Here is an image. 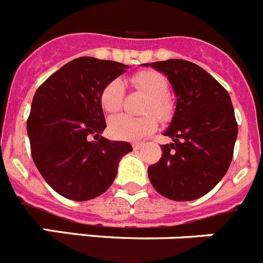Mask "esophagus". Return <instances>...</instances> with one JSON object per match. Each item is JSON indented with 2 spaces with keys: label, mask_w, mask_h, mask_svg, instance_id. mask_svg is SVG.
Masks as SVG:
<instances>
[{
  "label": "esophagus",
  "mask_w": 263,
  "mask_h": 263,
  "mask_svg": "<svg viewBox=\"0 0 263 263\" xmlns=\"http://www.w3.org/2000/svg\"><path fill=\"white\" fill-rule=\"evenodd\" d=\"M141 146H143V144H141V143H135L134 145H132V148H134L135 151H137V149H140Z\"/></svg>",
  "instance_id": "1"
}]
</instances>
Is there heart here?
Segmentation results:
<instances>
[{
    "mask_svg": "<svg viewBox=\"0 0 263 263\" xmlns=\"http://www.w3.org/2000/svg\"><path fill=\"white\" fill-rule=\"evenodd\" d=\"M132 85L137 90L148 96L144 114H155L160 120H169L174 111L172 99L166 94L167 81L164 74L157 70H141L132 76ZM124 99V86L120 80L107 82L101 91V105L103 110L114 114L120 110ZM157 128V120L153 115L143 118H131L118 115L108 122V134L117 140H141Z\"/></svg>",
    "mask_w": 263,
    "mask_h": 263,
    "instance_id": "1",
    "label": "heart"
}]
</instances>
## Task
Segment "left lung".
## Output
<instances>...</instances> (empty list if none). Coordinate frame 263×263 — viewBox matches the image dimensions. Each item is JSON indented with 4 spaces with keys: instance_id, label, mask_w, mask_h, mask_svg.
I'll use <instances>...</instances> for the list:
<instances>
[{
    "instance_id": "8db88e82",
    "label": "left lung",
    "mask_w": 263,
    "mask_h": 263,
    "mask_svg": "<svg viewBox=\"0 0 263 263\" xmlns=\"http://www.w3.org/2000/svg\"><path fill=\"white\" fill-rule=\"evenodd\" d=\"M151 65L172 84L177 105L157 164L148 167L155 190L172 200H194L221 181L233 157L237 122L231 97L210 73L179 59Z\"/></svg>"
}]
</instances>
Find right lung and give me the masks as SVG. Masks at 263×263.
Here are the masks:
<instances>
[{
	"instance_id": "obj_1",
	"label": "right lung",
	"mask_w": 263,
	"mask_h": 263,
	"mask_svg": "<svg viewBox=\"0 0 263 263\" xmlns=\"http://www.w3.org/2000/svg\"><path fill=\"white\" fill-rule=\"evenodd\" d=\"M127 68L89 56L74 59L35 93L27 120L32 160L64 198L82 202L105 193L117 177L120 158L132 151L127 141L102 136L106 120L101 91Z\"/></svg>"
}]
</instances>
